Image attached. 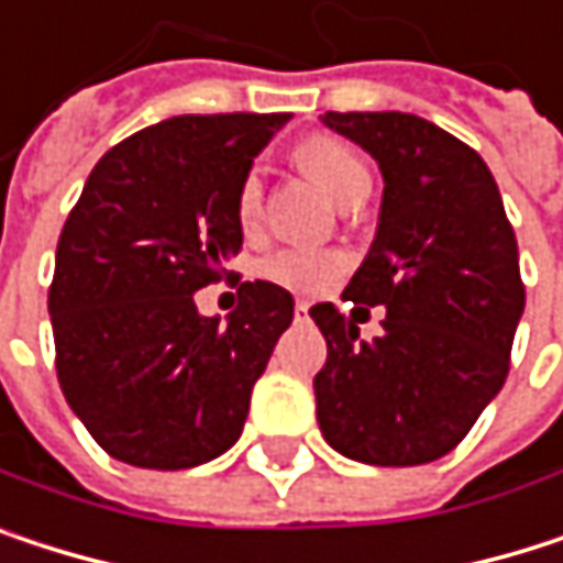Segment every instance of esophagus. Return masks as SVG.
<instances>
[{
    "mask_svg": "<svg viewBox=\"0 0 563 563\" xmlns=\"http://www.w3.org/2000/svg\"><path fill=\"white\" fill-rule=\"evenodd\" d=\"M295 318H298V321L308 318V301H298V305H295Z\"/></svg>",
    "mask_w": 563,
    "mask_h": 563,
    "instance_id": "esophagus-1",
    "label": "esophagus"
}]
</instances>
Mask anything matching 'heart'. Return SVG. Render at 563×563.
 Segmentation results:
<instances>
[{
    "label": "heart",
    "mask_w": 563,
    "mask_h": 563,
    "mask_svg": "<svg viewBox=\"0 0 563 563\" xmlns=\"http://www.w3.org/2000/svg\"><path fill=\"white\" fill-rule=\"evenodd\" d=\"M298 163L344 206L347 199H354L361 189H371V173L361 159V153L351 143L328 137V134H314L298 146ZM262 202H265V183H262V166L255 163L235 192V216L245 229H252L262 219ZM262 275L282 288L301 291V295H314L331 288L341 275H344V258L338 252L328 249H282L275 255L265 258Z\"/></svg>",
    "instance_id": "b5f03b06"
}]
</instances>
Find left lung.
Listing matches in <instances>:
<instances>
[{
    "mask_svg": "<svg viewBox=\"0 0 563 563\" xmlns=\"http://www.w3.org/2000/svg\"><path fill=\"white\" fill-rule=\"evenodd\" d=\"M324 124L384 173L377 239L344 301L387 318L364 341L331 301L311 308L328 341L318 426L347 459L422 465L465 439L508 377L525 311L515 229L485 159L442 128L400 111H328Z\"/></svg>",
    "mask_w": 563,
    "mask_h": 563,
    "instance_id": "1",
    "label": "left lung"
}]
</instances>
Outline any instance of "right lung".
<instances>
[{"mask_svg":"<svg viewBox=\"0 0 563 563\" xmlns=\"http://www.w3.org/2000/svg\"><path fill=\"white\" fill-rule=\"evenodd\" d=\"M288 114H183L111 146L65 219L48 311L55 371L95 442L141 468L222 455L295 318L272 282H242L229 324L192 295L242 249L235 192Z\"/></svg>","mask_w":563,"mask_h":563,"instance_id":"add662e5","label":"right lung"}]
</instances>
